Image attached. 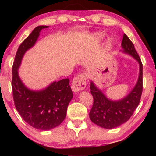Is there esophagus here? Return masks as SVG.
I'll list each match as a JSON object with an SVG mask.
<instances>
[{
  "mask_svg": "<svg viewBox=\"0 0 156 156\" xmlns=\"http://www.w3.org/2000/svg\"><path fill=\"white\" fill-rule=\"evenodd\" d=\"M86 87V79L83 74H80L73 79L72 83V89L73 92H78Z\"/></svg>",
  "mask_w": 156,
  "mask_h": 156,
  "instance_id": "1",
  "label": "esophagus"
}]
</instances>
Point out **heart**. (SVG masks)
Listing matches in <instances>:
<instances>
[{
  "label": "heart",
  "mask_w": 156,
  "mask_h": 156,
  "mask_svg": "<svg viewBox=\"0 0 156 156\" xmlns=\"http://www.w3.org/2000/svg\"><path fill=\"white\" fill-rule=\"evenodd\" d=\"M104 36H105V34L102 32H98L96 34V37L98 39H100V40H101V39L103 38ZM111 43V41H109V43Z\"/></svg>",
  "instance_id": "1"
}]
</instances>
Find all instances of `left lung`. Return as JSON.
<instances>
[{
  "label": "left lung",
  "instance_id": "8db88e82",
  "mask_svg": "<svg viewBox=\"0 0 156 156\" xmlns=\"http://www.w3.org/2000/svg\"><path fill=\"white\" fill-rule=\"evenodd\" d=\"M121 46L122 52L129 54L139 63V76L137 83L127 96L119 100L107 98L101 90L91 82V93L94 104L89 112L92 122L105 129H113L126 122L138 106L142 92V64L140 58L128 36L124 34Z\"/></svg>",
  "mask_w": 156,
  "mask_h": 156
}]
</instances>
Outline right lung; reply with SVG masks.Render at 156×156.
Returning <instances> with one entry per match:
<instances>
[{
    "mask_svg": "<svg viewBox=\"0 0 156 156\" xmlns=\"http://www.w3.org/2000/svg\"><path fill=\"white\" fill-rule=\"evenodd\" d=\"M47 27L49 26L36 27L20 44L13 64L12 80L16 109L28 125L43 131L50 130L62 123L73 98L68 78L53 82L42 90L33 91L23 84L18 76V68L25 52L35 44L41 31Z\"/></svg>",
    "mask_w": 156,
    "mask_h": 156,
    "instance_id": "1",
    "label": "right lung"
}]
</instances>
